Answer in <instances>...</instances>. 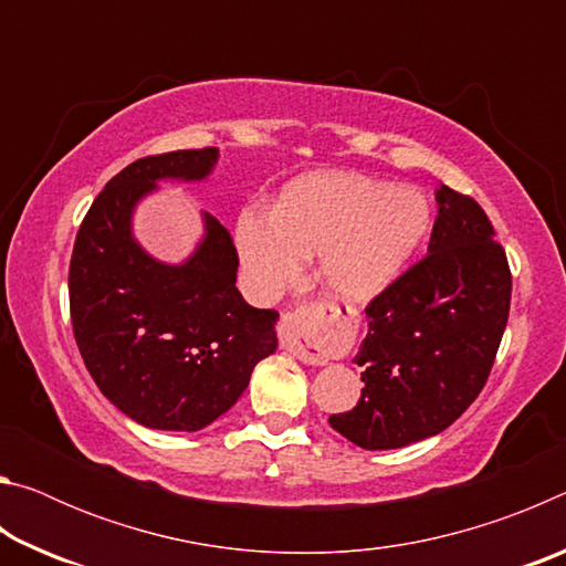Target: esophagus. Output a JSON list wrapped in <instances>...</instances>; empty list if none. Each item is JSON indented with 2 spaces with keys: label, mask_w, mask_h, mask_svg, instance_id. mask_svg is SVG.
Here are the masks:
<instances>
[{
  "label": "esophagus",
  "mask_w": 566,
  "mask_h": 566,
  "mask_svg": "<svg viewBox=\"0 0 566 566\" xmlns=\"http://www.w3.org/2000/svg\"><path fill=\"white\" fill-rule=\"evenodd\" d=\"M334 324V310L327 304L300 306L290 314H284L280 324V339L286 352H292L296 359L306 364H327V349L322 337Z\"/></svg>",
  "instance_id": "esophagus-1"
}]
</instances>
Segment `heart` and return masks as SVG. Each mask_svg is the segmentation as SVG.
Masks as SVG:
<instances>
[{"mask_svg": "<svg viewBox=\"0 0 566 566\" xmlns=\"http://www.w3.org/2000/svg\"><path fill=\"white\" fill-rule=\"evenodd\" d=\"M429 227L417 189L361 175H312L292 181L272 207L237 217V249L249 290L272 300L319 252V280L344 300L379 294L415 252Z\"/></svg>", "mask_w": 566, "mask_h": 566, "instance_id": "heart-1", "label": "heart"}]
</instances>
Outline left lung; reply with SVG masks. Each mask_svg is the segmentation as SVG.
<instances>
[{"instance_id":"left-lung-1","label":"left lung","mask_w":566,"mask_h":566,"mask_svg":"<svg viewBox=\"0 0 566 566\" xmlns=\"http://www.w3.org/2000/svg\"><path fill=\"white\" fill-rule=\"evenodd\" d=\"M429 252L367 304L357 407L329 424L361 449L434 437L484 389L510 319L512 272L469 195L442 185Z\"/></svg>"}]
</instances>
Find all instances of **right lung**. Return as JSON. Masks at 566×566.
<instances>
[{
  "instance_id": "obj_1",
  "label": "right lung",
  "mask_w": 566,
  "mask_h": 566,
  "mask_svg": "<svg viewBox=\"0 0 566 566\" xmlns=\"http://www.w3.org/2000/svg\"><path fill=\"white\" fill-rule=\"evenodd\" d=\"M217 149L132 161L107 181L76 232L70 312L76 347L104 397L149 429L197 432L242 397L256 361L276 349L274 310L234 286L232 234L205 214V239L185 264H161L132 237L134 205L159 179L197 181Z\"/></svg>"
}]
</instances>
